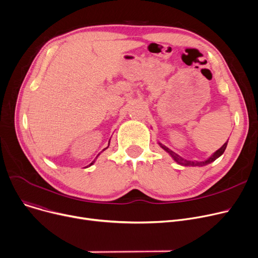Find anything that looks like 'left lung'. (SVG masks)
I'll return each instance as SVG.
<instances>
[{"label": "left lung", "instance_id": "obj_1", "mask_svg": "<svg viewBox=\"0 0 258 258\" xmlns=\"http://www.w3.org/2000/svg\"><path fill=\"white\" fill-rule=\"evenodd\" d=\"M227 143H228V141L220 148L219 151H216L208 160H206V161H203V162H198V161H187V160H185V159H183L182 157H180L179 155H177L175 154L174 152H172V151H170L169 148H167L166 146H164L163 144H161V143H159L160 145H161V147L162 148H164V150L173 158V160L175 161V162H178L179 164H183V165H185V166H188V165H191V166H203V165H206V164H209V163H211V162H213L214 160H216L218 159L220 156H222L223 154H224V152H225V150H226V147H227Z\"/></svg>", "mask_w": 258, "mask_h": 258}]
</instances>
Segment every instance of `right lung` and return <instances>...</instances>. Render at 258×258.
Wrapping results in <instances>:
<instances>
[{"mask_svg": "<svg viewBox=\"0 0 258 258\" xmlns=\"http://www.w3.org/2000/svg\"><path fill=\"white\" fill-rule=\"evenodd\" d=\"M104 150H105V148H104ZM93 162H94V161H93ZM93 162H92V163H91V164H90V165H92V164H93Z\"/></svg>", "mask_w": 258, "mask_h": 258, "instance_id": "right-lung-1", "label": "right lung"}]
</instances>
